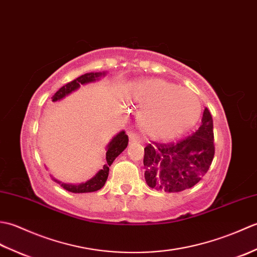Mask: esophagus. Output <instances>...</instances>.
Wrapping results in <instances>:
<instances>
[{
    "mask_svg": "<svg viewBox=\"0 0 257 257\" xmlns=\"http://www.w3.org/2000/svg\"><path fill=\"white\" fill-rule=\"evenodd\" d=\"M128 136H129V144H135V143H137V141H138V136L136 134L129 133Z\"/></svg>",
    "mask_w": 257,
    "mask_h": 257,
    "instance_id": "obj_1",
    "label": "esophagus"
}]
</instances>
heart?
<instances>
[{
  "instance_id": "b5f03b06",
  "label": "heart",
  "mask_w": 257,
  "mask_h": 257,
  "mask_svg": "<svg viewBox=\"0 0 257 257\" xmlns=\"http://www.w3.org/2000/svg\"><path fill=\"white\" fill-rule=\"evenodd\" d=\"M132 99L141 106L138 123L143 133L158 140L174 139L198 123L202 102L194 92L158 78L133 84Z\"/></svg>"
}]
</instances>
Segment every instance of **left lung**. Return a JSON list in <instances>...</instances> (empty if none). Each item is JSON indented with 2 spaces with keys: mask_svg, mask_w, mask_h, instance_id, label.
I'll list each match as a JSON object with an SVG mask.
<instances>
[{
  "mask_svg": "<svg viewBox=\"0 0 257 257\" xmlns=\"http://www.w3.org/2000/svg\"><path fill=\"white\" fill-rule=\"evenodd\" d=\"M213 119L205 108L200 128L174 144H149L145 148V179L150 188L181 192L205 176L214 157Z\"/></svg>",
  "mask_w": 257,
  "mask_h": 257,
  "instance_id": "left-lung-1",
  "label": "left lung"
}]
</instances>
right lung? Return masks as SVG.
Wrapping results in <instances>:
<instances>
[{
	"instance_id": "obj_1",
	"label": "right lung",
	"mask_w": 257,
	"mask_h": 257,
	"mask_svg": "<svg viewBox=\"0 0 257 257\" xmlns=\"http://www.w3.org/2000/svg\"><path fill=\"white\" fill-rule=\"evenodd\" d=\"M107 72H99V73H87L79 76L78 78L74 79L70 83L66 84L63 86L62 88H59L55 95L52 97L53 101H58L62 100L63 98L68 96L69 94H72L73 91L77 90L81 85H86L89 83H94V81L99 80L101 77H105ZM128 146V136L125 135L123 130L118 133L114 137L110 140L106 147V162L105 165L102 166V169H100L94 177L91 179L87 180L86 182H81L78 184H73V183H64L59 180L55 179L53 176L52 179L55 181L56 183L61 184V187H63L65 190L69 191V192L73 193H87V192H95L97 190H100L103 185H105L108 174H109V167L112 165L113 160L121 154V152L127 148Z\"/></svg>"
}]
</instances>
